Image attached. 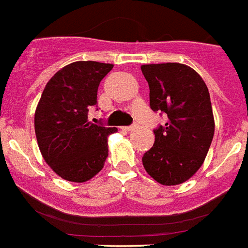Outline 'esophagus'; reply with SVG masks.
Returning <instances> with one entry per match:
<instances>
[{
	"label": "esophagus",
	"mask_w": 248,
	"mask_h": 248,
	"mask_svg": "<svg viewBox=\"0 0 248 248\" xmlns=\"http://www.w3.org/2000/svg\"><path fill=\"white\" fill-rule=\"evenodd\" d=\"M136 128V125L133 124V125H128V126H123V130H126V132H129V130H132V129Z\"/></svg>",
	"instance_id": "esophagus-1"
}]
</instances>
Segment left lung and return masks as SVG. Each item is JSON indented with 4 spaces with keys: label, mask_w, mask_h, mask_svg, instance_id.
Returning a JSON list of instances; mask_svg holds the SVG:
<instances>
[{
    "label": "left lung",
    "mask_w": 248,
    "mask_h": 248,
    "mask_svg": "<svg viewBox=\"0 0 248 248\" xmlns=\"http://www.w3.org/2000/svg\"><path fill=\"white\" fill-rule=\"evenodd\" d=\"M149 86V106L167 122L158 125L152 148L142 157L147 172L162 185H177L200 169L214 136L208 87L193 68L180 63L140 67Z\"/></svg>",
    "instance_id": "8db88e82"
}]
</instances>
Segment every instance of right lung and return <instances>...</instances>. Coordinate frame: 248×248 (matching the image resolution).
I'll use <instances>...</instances> for the list:
<instances>
[{
    "label": "right lung",
    "mask_w": 248,
    "mask_h": 248,
    "mask_svg": "<svg viewBox=\"0 0 248 248\" xmlns=\"http://www.w3.org/2000/svg\"><path fill=\"white\" fill-rule=\"evenodd\" d=\"M110 63L82 61L63 67L46 83L35 111V134L43 157L62 179L85 183L104 167L108 136L116 128L89 122L97 89Z\"/></svg>",
    "instance_id": "obj_1"
}]
</instances>
